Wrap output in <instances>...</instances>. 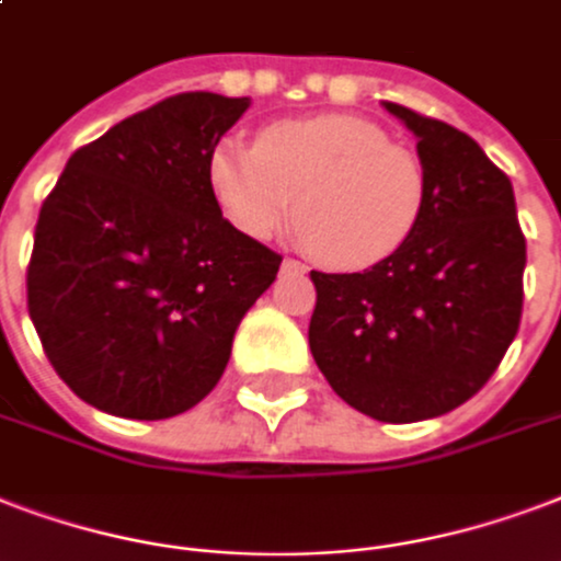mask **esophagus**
Segmentation results:
<instances>
[{"label":"esophagus","instance_id":"1","mask_svg":"<svg viewBox=\"0 0 561 561\" xmlns=\"http://www.w3.org/2000/svg\"><path fill=\"white\" fill-rule=\"evenodd\" d=\"M282 267H285V271H294V273H306V264L297 262V259H285V262H282Z\"/></svg>","mask_w":561,"mask_h":561}]
</instances>
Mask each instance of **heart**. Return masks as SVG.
<instances>
[{
    "mask_svg": "<svg viewBox=\"0 0 561 561\" xmlns=\"http://www.w3.org/2000/svg\"><path fill=\"white\" fill-rule=\"evenodd\" d=\"M208 182L238 232L264 241L297 217L306 243L335 271H367L397 255L430 196L423 158L356 114L282 119L255 147L220 140Z\"/></svg>",
    "mask_w": 561,
    "mask_h": 561,
    "instance_id": "b5f03b06",
    "label": "heart"
}]
</instances>
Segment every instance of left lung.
<instances>
[{
	"instance_id": "left-lung-1",
	"label": "left lung",
	"mask_w": 561,
	"mask_h": 561,
	"mask_svg": "<svg viewBox=\"0 0 561 561\" xmlns=\"http://www.w3.org/2000/svg\"><path fill=\"white\" fill-rule=\"evenodd\" d=\"M417 138L426 211L403 250L365 273L311 271L309 347L344 403L385 423L453 412L515 341L527 241L512 182L459 128L385 102Z\"/></svg>"
}]
</instances>
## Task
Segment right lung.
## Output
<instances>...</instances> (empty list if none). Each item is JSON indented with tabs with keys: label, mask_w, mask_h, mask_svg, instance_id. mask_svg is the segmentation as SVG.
<instances>
[{
	"label": "right lung",
	"mask_w": 561,
	"mask_h": 561,
	"mask_svg": "<svg viewBox=\"0 0 561 561\" xmlns=\"http://www.w3.org/2000/svg\"><path fill=\"white\" fill-rule=\"evenodd\" d=\"M250 100H161L76 149L41 205L25 290L55 374L100 412L164 421L220 382L282 255L220 211L208 161Z\"/></svg>",
	"instance_id": "right-lung-1"
}]
</instances>
